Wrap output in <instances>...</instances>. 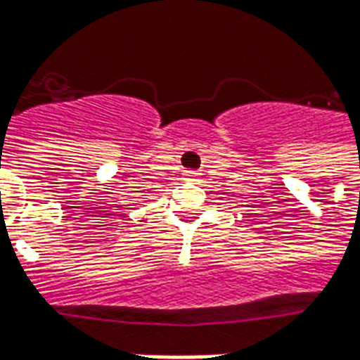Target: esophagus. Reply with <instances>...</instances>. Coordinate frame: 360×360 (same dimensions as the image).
I'll return each instance as SVG.
<instances>
[{
  "label": "esophagus",
  "mask_w": 360,
  "mask_h": 360,
  "mask_svg": "<svg viewBox=\"0 0 360 360\" xmlns=\"http://www.w3.org/2000/svg\"><path fill=\"white\" fill-rule=\"evenodd\" d=\"M183 177H185V181H198V177H200V173L185 172V173H183Z\"/></svg>",
  "instance_id": "34e87169"
}]
</instances>
